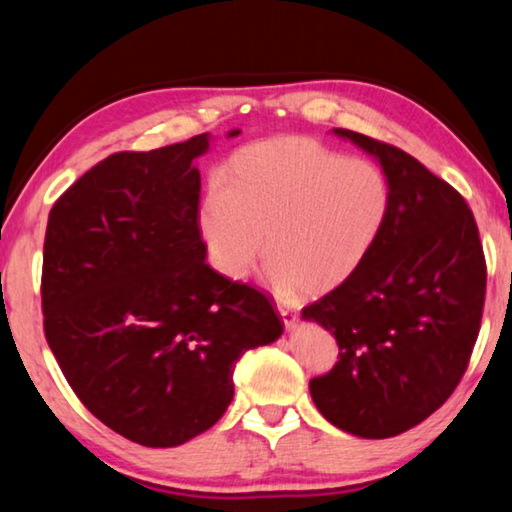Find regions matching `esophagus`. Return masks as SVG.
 Returning a JSON list of instances; mask_svg holds the SVG:
<instances>
[{
    "mask_svg": "<svg viewBox=\"0 0 512 512\" xmlns=\"http://www.w3.org/2000/svg\"><path fill=\"white\" fill-rule=\"evenodd\" d=\"M277 311H280V316H282V320H284V327H287V329L296 327V323H298V314H296V311L289 309V307H282V305H277Z\"/></svg>",
    "mask_w": 512,
    "mask_h": 512,
    "instance_id": "esophagus-1",
    "label": "esophagus"
}]
</instances>
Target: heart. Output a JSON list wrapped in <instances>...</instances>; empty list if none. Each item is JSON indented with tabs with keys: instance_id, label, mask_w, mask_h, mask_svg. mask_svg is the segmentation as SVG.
<instances>
[{
	"instance_id": "b5f03b06",
	"label": "heart",
	"mask_w": 512,
	"mask_h": 512,
	"mask_svg": "<svg viewBox=\"0 0 512 512\" xmlns=\"http://www.w3.org/2000/svg\"><path fill=\"white\" fill-rule=\"evenodd\" d=\"M388 212L391 185L375 162L280 137L228 162L201 207V235L230 280L248 277L266 237V282L282 296H316L366 262Z\"/></svg>"
}]
</instances>
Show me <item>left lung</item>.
I'll return each mask as SVG.
<instances>
[{
  "label": "left lung",
  "instance_id": "obj_1",
  "mask_svg": "<svg viewBox=\"0 0 512 512\" xmlns=\"http://www.w3.org/2000/svg\"><path fill=\"white\" fill-rule=\"evenodd\" d=\"M334 133L381 164L391 212L366 262L302 309L339 343L336 366L309 391L334 427L391 438L438 411L465 375L485 302L483 246L465 198L413 155Z\"/></svg>",
  "mask_w": 512,
  "mask_h": 512
}]
</instances>
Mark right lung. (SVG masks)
I'll use <instances>...</instances> for the list:
<instances>
[{
    "label": "right lung",
    "instance_id": "add662e5",
    "mask_svg": "<svg viewBox=\"0 0 512 512\" xmlns=\"http://www.w3.org/2000/svg\"><path fill=\"white\" fill-rule=\"evenodd\" d=\"M207 149L203 133L110 155L47 221L49 348L85 409L144 447H176L210 429L235 395L241 354L284 327L262 291L205 262L194 160Z\"/></svg>",
    "mask_w": 512,
    "mask_h": 512
}]
</instances>
